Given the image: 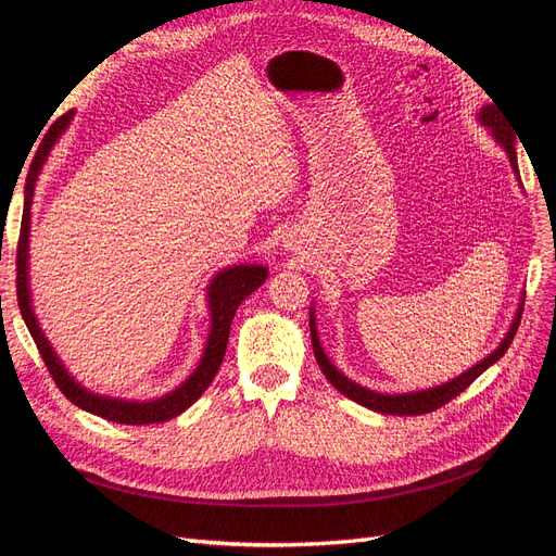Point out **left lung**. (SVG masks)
<instances>
[{"label": "left lung", "mask_w": 556, "mask_h": 556, "mask_svg": "<svg viewBox=\"0 0 556 556\" xmlns=\"http://www.w3.org/2000/svg\"><path fill=\"white\" fill-rule=\"evenodd\" d=\"M476 121L484 127L490 129V137L503 148V153L508 155V162L513 166V174L519 182L521 188V180H519V169H517V150H515V134L506 127V121H503V115L498 113V106L494 104H484L480 106V111L476 113ZM525 296H519V304L515 308V315L510 319V327L508 331L503 333L501 343L490 352V355H484L480 362H476L470 368H466L464 374L454 376L447 382L441 384H433V387H425V390H413V392H376L371 387H364L359 382H355L352 378H348L339 366H336L319 343V336H317V319H315V304H311V341H313V352H315V359L323 368V374L327 376V380L339 390L341 394H345L348 399H352L359 406L368 408V410H376L382 415H425L431 413L435 408L445 406L447 401H452L457 394H462L466 387L473 382L480 374H484L486 368L492 364H496L503 355H506V350L510 348L517 327H519V317H521V301Z\"/></svg>", "instance_id": "1"}]
</instances>
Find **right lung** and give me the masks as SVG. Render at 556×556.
Returning <instances> with one entry per match:
<instances>
[{
	"label": "right lung",
	"instance_id": "right-lung-1",
	"mask_svg": "<svg viewBox=\"0 0 556 556\" xmlns=\"http://www.w3.org/2000/svg\"><path fill=\"white\" fill-rule=\"evenodd\" d=\"M72 117H74V111L64 113L60 121L48 129L27 172L21 241H18V255H15V268H18L15 282H18L21 315L31 333V339H35L41 352L50 376H53L62 394L70 399L74 406L117 425L166 422V419H174L180 413L188 410L213 382L217 368H220L225 359L231 319L237 315L241 301L255 292L260 285H264V280L268 278V268L264 264H231L227 268H220V271L211 278V282L206 285V306H208L211 327L204 343V352H201L194 371L178 387H174L172 392L155 399H123V396H106V394L88 390L86 384L76 380V376L70 374V368L64 366L55 348L50 345L48 336L41 329L39 317L35 313V301H31V288H29V231H31V204H35V190H37L39 176L43 172V164L48 162L50 150H53L55 143L62 139V134L70 129Z\"/></svg>",
	"mask_w": 556,
	"mask_h": 556
}]
</instances>
